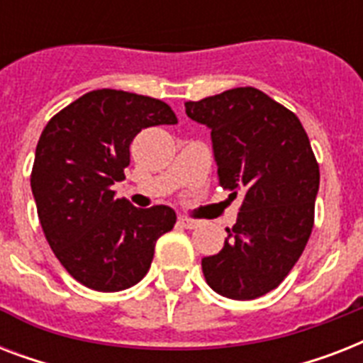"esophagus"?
<instances>
[{"mask_svg":"<svg viewBox=\"0 0 363 363\" xmlns=\"http://www.w3.org/2000/svg\"><path fill=\"white\" fill-rule=\"evenodd\" d=\"M179 226L186 228V230H194V228H198V220H192V218L181 216V218H179Z\"/></svg>","mask_w":363,"mask_h":363,"instance_id":"1","label":"esophagus"}]
</instances>
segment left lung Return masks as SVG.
<instances>
[{"label": "left lung", "instance_id": "1", "mask_svg": "<svg viewBox=\"0 0 363 363\" xmlns=\"http://www.w3.org/2000/svg\"><path fill=\"white\" fill-rule=\"evenodd\" d=\"M188 118L211 130L218 182L242 194L224 248L201 259L205 281L230 299H256L284 281L309 241L320 171L292 111L258 88L186 101Z\"/></svg>", "mask_w": 363, "mask_h": 363}]
</instances>
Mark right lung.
Here are the masks:
<instances>
[{
	"label": "right lung",
	"instance_id": "1",
	"mask_svg": "<svg viewBox=\"0 0 363 363\" xmlns=\"http://www.w3.org/2000/svg\"><path fill=\"white\" fill-rule=\"evenodd\" d=\"M177 124L160 99L92 90L52 116L35 148L31 192L48 245L75 281L121 292L147 275L158 238L173 230L167 205L137 209L116 199L130 145L145 128Z\"/></svg>",
	"mask_w": 363,
	"mask_h": 363
}]
</instances>
